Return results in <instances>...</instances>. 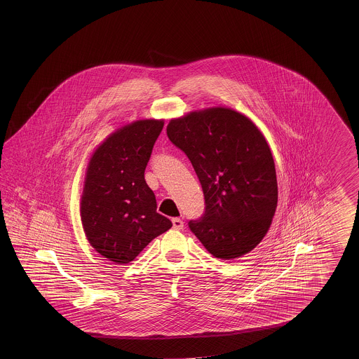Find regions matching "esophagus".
Returning a JSON list of instances; mask_svg holds the SVG:
<instances>
[{
	"label": "esophagus",
	"instance_id": "obj_1",
	"mask_svg": "<svg viewBox=\"0 0 359 359\" xmlns=\"http://www.w3.org/2000/svg\"><path fill=\"white\" fill-rule=\"evenodd\" d=\"M172 223H173V229H183L182 219H180V218H173V219H172Z\"/></svg>",
	"mask_w": 359,
	"mask_h": 359
}]
</instances>
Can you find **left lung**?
<instances>
[{
    "label": "left lung",
    "instance_id": "left-lung-1",
    "mask_svg": "<svg viewBox=\"0 0 359 359\" xmlns=\"http://www.w3.org/2000/svg\"><path fill=\"white\" fill-rule=\"evenodd\" d=\"M167 135L190 159L205 212L189 227L208 252L235 259L266 236L277 208L275 161L267 141L245 115L210 107L172 119Z\"/></svg>",
    "mask_w": 359,
    "mask_h": 359
}]
</instances>
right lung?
<instances>
[{
    "label": "right lung",
    "instance_id": "right-lung-1",
    "mask_svg": "<svg viewBox=\"0 0 359 359\" xmlns=\"http://www.w3.org/2000/svg\"><path fill=\"white\" fill-rule=\"evenodd\" d=\"M164 122L145 119L115 130L92 155L81 198V218L96 252L127 264L172 227L156 212L145 169Z\"/></svg>",
    "mask_w": 359,
    "mask_h": 359
}]
</instances>
